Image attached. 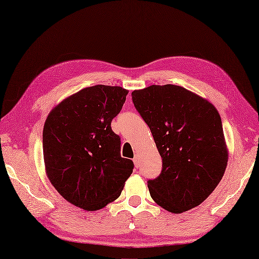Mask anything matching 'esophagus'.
I'll return each instance as SVG.
<instances>
[{
  "instance_id": "34e87169",
  "label": "esophagus",
  "mask_w": 259,
  "mask_h": 259,
  "mask_svg": "<svg viewBox=\"0 0 259 259\" xmlns=\"http://www.w3.org/2000/svg\"><path fill=\"white\" fill-rule=\"evenodd\" d=\"M139 161H140V160H139V155H135V157H134V163H135V166H136V167L139 166V163H140Z\"/></svg>"
}]
</instances>
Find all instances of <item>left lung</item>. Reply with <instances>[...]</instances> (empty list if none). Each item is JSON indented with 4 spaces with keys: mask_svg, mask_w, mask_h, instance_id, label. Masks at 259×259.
Segmentation results:
<instances>
[{
    "mask_svg": "<svg viewBox=\"0 0 259 259\" xmlns=\"http://www.w3.org/2000/svg\"><path fill=\"white\" fill-rule=\"evenodd\" d=\"M163 162L148 181L152 199L171 213L193 209L215 189L228 164L221 117L207 99L182 86L151 85L132 92Z\"/></svg>",
    "mask_w": 259,
    "mask_h": 259,
    "instance_id": "8db88e82",
    "label": "left lung"
}]
</instances>
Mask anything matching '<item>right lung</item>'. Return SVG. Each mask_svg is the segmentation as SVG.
Returning a JSON list of instances; mask_svg holds the SVG:
<instances>
[{"label": "right lung", "instance_id": "right-lung-1", "mask_svg": "<svg viewBox=\"0 0 259 259\" xmlns=\"http://www.w3.org/2000/svg\"><path fill=\"white\" fill-rule=\"evenodd\" d=\"M128 91L120 86L83 89L57 105L44 125L46 173L66 201L88 211L120 196L134 162L120 155V138L111 120Z\"/></svg>", "mask_w": 259, "mask_h": 259}]
</instances>
